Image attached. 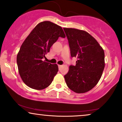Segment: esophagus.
<instances>
[{
    "instance_id": "1",
    "label": "esophagus",
    "mask_w": 122,
    "mask_h": 122,
    "mask_svg": "<svg viewBox=\"0 0 122 122\" xmlns=\"http://www.w3.org/2000/svg\"><path fill=\"white\" fill-rule=\"evenodd\" d=\"M61 65H58V67H59V68H61Z\"/></svg>"
}]
</instances>
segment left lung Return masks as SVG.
Returning a JSON list of instances; mask_svg holds the SVG:
<instances>
[{"instance_id": "8db88e82", "label": "left lung", "mask_w": 122, "mask_h": 122, "mask_svg": "<svg viewBox=\"0 0 122 122\" xmlns=\"http://www.w3.org/2000/svg\"><path fill=\"white\" fill-rule=\"evenodd\" d=\"M70 47L71 56L76 57V66H69L64 76L66 84L74 92L85 93L97 85L105 67L104 51L88 32L63 28Z\"/></svg>"}]
</instances>
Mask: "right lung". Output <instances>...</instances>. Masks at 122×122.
<instances>
[{
    "mask_svg": "<svg viewBox=\"0 0 122 122\" xmlns=\"http://www.w3.org/2000/svg\"><path fill=\"white\" fill-rule=\"evenodd\" d=\"M59 37H66L61 26L50 21L39 23L29 34L17 56L18 72L30 88L43 90L51 84L57 73V64L43 61Z\"/></svg>",
    "mask_w": 122,
    "mask_h": 122,
    "instance_id": "add662e5",
    "label": "right lung"
}]
</instances>
